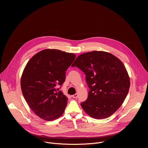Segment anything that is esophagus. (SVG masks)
<instances>
[{"label": "esophagus", "instance_id": "1", "mask_svg": "<svg viewBox=\"0 0 148 148\" xmlns=\"http://www.w3.org/2000/svg\"><path fill=\"white\" fill-rule=\"evenodd\" d=\"M78 94H75L72 95V97H73V98H77L78 97Z\"/></svg>", "mask_w": 148, "mask_h": 148}]
</instances>
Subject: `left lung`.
Returning a JSON list of instances; mask_svg holds the SVG:
<instances>
[{
  "label": "left lung",
  "instance_id": "8db88e82",
  "mask_svg": "<svg viewBox=\"0 0 148 148\" xmlns=\"http://www.w3.org/2000/svg\"><path fill=\"white\" fill-rule=\"evenodd\" d=\"M72 67L85 73L90 90L81 106L91 117L108 118L121 106L128 95L130 79L122 61L112 54L93 51L79 55Z\"/></svg>",
  "mask_w": 148,
  "mask_h": 148
}]
</instances>
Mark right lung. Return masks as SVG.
<instances>
[{
  "label": "right lung",
  "mask_w": 148,
  "mask_h": 148,
  "mask_svg": "<svg viewBox=\"0 0 148 148\" xmlns=\"http://www.w3.org/2000/svg\"><path fill=\"white\" fill-rule=\"evenodd\" d=\"M75 55L56 49L42 50L30 58L21 77V89L31 110L48 121L64 112L67 97L57 88L66 79V71Z\"/></svg>",
  "instance_id": "right-lung-1"
}]
</instances>
